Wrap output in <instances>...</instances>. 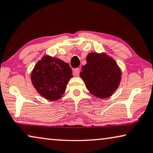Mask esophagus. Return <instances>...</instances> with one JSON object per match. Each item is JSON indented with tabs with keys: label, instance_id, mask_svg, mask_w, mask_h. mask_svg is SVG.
<instances>
[{
	"label": "esophagus",
	"instance_id": "obj_1",
	"mask_svg": "<svg viewBox=\"0 0 153 153\" xmlns=\"http://www.w3.org/2000/svg\"><path fill=\"white\" fill-rule=\"evenodd\" d=\"M73 71H74V74L76 75V76H79V73H80V68H75Z\"/></svg>",
	"mask_w": 153,
	"mask_h": 153
}]
</instances>
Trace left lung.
<instances>
[{
  "mask_svg": "<svg viewBox=\"0 0 153 153\" xmlns=\"http://www.w3.org/2000/svg\"><path fill=\"white\" fill-rule=\"evenodd\" d=\"M80 76L90 93L101 99L112 95L121 81L120 70L113 59L97 53L88 55Z\"/></svg>",
  "mask_w": 153,
  "mask_h": 153,
  "instance_id": "obj_1",
  "label": "left lung"
}]
</instances>
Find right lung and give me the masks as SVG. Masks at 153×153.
I'll return each instance as SVG.
<instances>
[{"label":"right lung","mask_w":153,"mask_h":153,"mask_svg":"<svg viewBox=\"0 0 153 153\" xmlns=\"http://www.w3.org/2000/svg\"><path fill=\"white\" fill-rule=\"evenodd\" d=\"M68 63L49 56L43 57L36 63L31 74L32 84L42 97L49 100L60 99L67 83L72 77Z\"/></svg>","instance_id":"1"}]
</instances>
